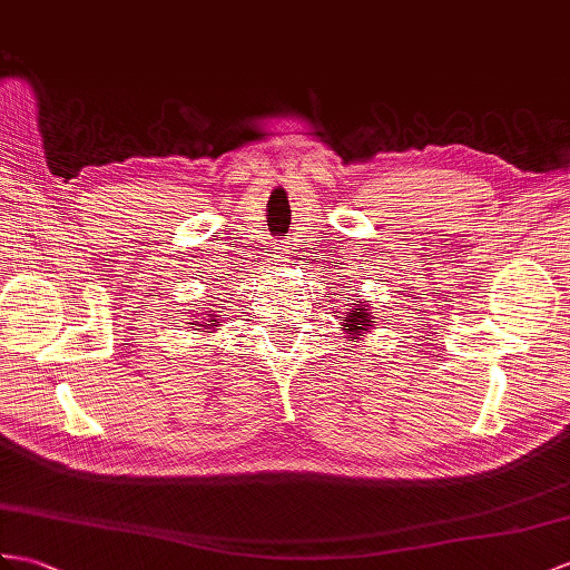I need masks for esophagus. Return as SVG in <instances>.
I'll use <instances>...</instances> for the list:
<instances>
[{
	"mask_svg": "<svg viewBox=\"0 0 570 570\" xmlns=\"http://www.w3.org/2000/svg\"><path fill=\"white\" fill-rule=\"evenodd\" d=\"M285 252H287V248H283V252H277V256H275V258H281V261H285Z\"/></svg>",
	"mask_w": 570,
	"mask_h": 570,
	"instance_id": "1",
	"label": "esophagus"
}]
</instances>
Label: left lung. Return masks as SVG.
Wrapping results in <instances>:
<instances>
[{
	"mask_svg": "<svg viewBox=\"0 0 570 570\" xmlns=\"http://www.w3.org/2000/svg\"><path fill=\"white\" fill-rule=\"evenodd\" d=\"M377 322H372V312L367 304H357L348 314L341 316V326L345 333H351V338L363 336L367 328H372Z\"/></svg>",
	"mask_w": 570,
	"mask_h": 570,
	"instance_id": "8db88e82",
	"label": "left lung"
}]
</instances>
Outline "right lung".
Listing matches in <instances>:
<instances>
[{"instance_id": "1", "label": "right lung", "mask_w": 570, "mask_h": 570, "mask_svg": "<svg viewBox=\"0 0 570 570\" xmlns=\"http://www.w3.org/2000/svg\"><path fill=\"white\" fill-rule=\"evenodd\" d=\"M205 316H213V318H207V324H205V328H213V326H219V322H217V318H215V314H205ZM215 321L216 324L213 325L212 322ZM198 326V324H196ZM213 333V331H210Z\"/></svg>"}]
</instances>
